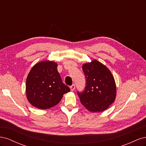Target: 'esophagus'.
I'll use <instances>...</instances> for the list:
<instances>
[{
	"instance_id": "esophagus-1",
	"label": "esophagus",
	"mask_w": 146,
	"mask_h": 146,
	"mask_svg": "<svg viewBox=\"0 0 146 146\" xmlns=\"http://www.w3.org/2000/svg\"><path fill=\"white\" fill-rule=\"evenodd\" d=\"M75 88H76L75 85H72V86H70V90H71V91H74V90H75Z\"/></svg>"
}]
</instances>
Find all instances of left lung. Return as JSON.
Returning a JSON list of instances; mask_svg holds the SVG:
<instances>
[{
  "instance_id": "left-lung-1",
  "label": "left lung",
  "mask_w": 146,
  "mask_h": 146,
  "mask_svg": "<svg viewBox=\"0 0 146 146\" xmlns=\"http://www.w3.org/2000/svg\"><path fill=\"white\" fill-rule=\"evenodd\" d=\"M82 69L86 86L83 92H77L81 103L90 111H105L116 99V86L112 74L96 60L84 64Z\"/></svg>"
}]
</instances>
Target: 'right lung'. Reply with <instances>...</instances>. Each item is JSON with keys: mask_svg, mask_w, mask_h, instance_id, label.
<instances>
[{"mask_svg": "<svg viewBox=\"0 0 146 146\" xmlns=\"http://www.w3.org/2000/svg\"><path fill=\"white\" fill-rule=\"evenodd\" d=\"M54 61H43L30 70L26 80V95L35 107L44 110L58 104L70 88L63 83Z\"/></svg>", "mask_w": 146, "mask_h": 146, "instance_id": "1", "label": "right lung"}]
</instances>
